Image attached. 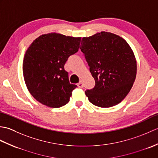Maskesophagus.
I'll use <instances>...</instances> for the list:
<instances>
[{
    "label": "esophagus",
    "instance_id": "1",
    "mask_svg": "<svg viewBox=\"0 0 158 158\" xmlns=\"http://www.w3.org/2000/svg\"><path fill=\"white\" fill-rule=\"evenodd\" d=\"M77 86H78L79 88H83V81H81H81H79V83H77Z\"/></svg>",
    "mask_w": 158,
    "mask_h": 158
}]
</instances>
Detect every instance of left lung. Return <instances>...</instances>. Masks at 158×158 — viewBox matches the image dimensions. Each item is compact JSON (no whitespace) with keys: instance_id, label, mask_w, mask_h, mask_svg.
Wrapping results in <instances>:
<instances>
[{"instance_id":"left-lung-1","label":"left lung","mask_w":158,"mask_h":158,"mask_svg":"<svg viewBox=\"0 0 158 158\" xmlns=\"http://www.w3.org/2000/svg\"><path fill=\"white\" fill-rule=\"evenodd\" d=\"M85 55L96 84L85 91L89 102L102 108L121 102L132 88L136 76V60L128 43L120 36L102 31L83 37Z\"/></svg>"}]
</instances>
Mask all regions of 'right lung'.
Returning <instances> with one entry per match:
<instances>
[{
  "mask_svg": "<svg viewBox=\"0 0 158 158\" xmlns=\"http://www.w3.org/2000/svg\"><path fill=\"white\" fill-rule=\"evenodd\" d=\"M81 37L56 32L44 34L33 41L23 60V75L31 95L43 105L59 108L69 102L77 88L70 84L64 70L68 58L79 48Z\"/></svg>",
  "mask_w": 158,
  "mask_h": 158,
  "instance_id": "add662e5",
  "label": "right lung"
}]
</instances>
